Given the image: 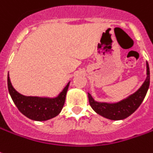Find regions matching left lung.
<instances>
[{
  "label": "left lung",
  "mask_w": 153,
  "mask_h": 153,
  "mask_svg": "<svg viewBox=\"0 0 153 153\" xmlns=\"http://www.w3.org/2000/svg\"><path fill=\"white\" fill-rule=\"evenodd\" d=\"M146 81L142 84L140 88L133 93L130 97L116 103H98L94 101L91 94L88 93V100L91 107L96 113L103 117L113 120H124L136 111L142 103L146 96L150 84V70L149 65L146 62Z\"/></svg>",
  "instance_id": "left-lung-1"
}]
</instances>
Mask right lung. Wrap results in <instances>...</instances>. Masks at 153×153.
Returning <instances> with one entry per match:
<instances>
[{"instance_id": "obj_1", "label": "right lung", "mask_w": 153, "mask_h": 153, "mask_svg": "<svg viewBox=\"0 0 153 153\" xmlns=\"http://www.w3.org/2000/svg\"><path fill=\"white\" fill-rule=\"evenodd\" d=\"M69 84L70 82H68L59 96L55 98L26 97L17 93L13 88L9 74L7 76L8 91L18 110L26 117L37 121L50 120L60 114L65 104Z\"/></svg>"}]
</instances>
